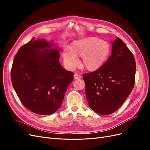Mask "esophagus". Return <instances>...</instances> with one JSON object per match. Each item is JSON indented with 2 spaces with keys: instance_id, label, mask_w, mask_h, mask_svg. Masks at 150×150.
Instances as JSON below:
<instances>
[{
  "instance_id": "34e87169",
  "label": "esophagus",
  "mask_w": 150,
  "mask_h": 150,
  "mask_svg": "<svg viewBox=\"0 0 150 150\" xmlns=\"http://www.w3.org/2000/svg\"><path fill=\"white\" fill-rule=\"evenodd\" d=\"M74 78L75 79H79L81 78V76L78 74L75 73L74 75Z\"/></svg>"
}]
</instances>
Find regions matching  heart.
<instances>
[{"label": "heart", "instance_id": "1", "mask_svg": "<svg viewBox=\"0 0 150 150\" xmlns=\"http://www.w3.org/2000/svg\"><path fill=\"white\" fill-rule=\"evenodd\" d=\"M111 47L108 42L96 37H90L76 40L70 49H65L63 59L69 69L78 64L76 57H82L81 66L89 71H97L104 64L110 55Z\"/></svg>", "mask_w": 150, "mask_h": 150}]
</instances>
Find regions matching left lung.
<instances>
[{
    "label": "left lung",
    "mask_w": 150,
    "mask_h": 150,
    "mask_svg": "<svg viewBox=\"0 0 150 150\" xmlns=\"http://www.w3.org/2000/svg\"><path fill=\"white\" fill-rule=\"evenodd\" d=\"M112 53L97 71L83 74L89 106L98 114L115 112L132 91L136 62L133 53L119 38L112 42Z\"/></svg>",
    "instance_id": "8db88e82"
}]
</instances>
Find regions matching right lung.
Masks as SVG:
<instances>
[{"mask_svg":"<svg viewBox=\"0 0 150 150\" xmlns=\"http://www.w3.org/2000/svg\"><path fill=\"white\" fill-rule=\"evenodd\" d=\"M52 43L33 38L13 59L12 83L21 102L35 114L51 115L61 106L74 73L59 61V52Z\"/></svg>","mask_w":150,"mask_h":150,"instance_id":"add662e5","label":"right lung"}]
</instances>
